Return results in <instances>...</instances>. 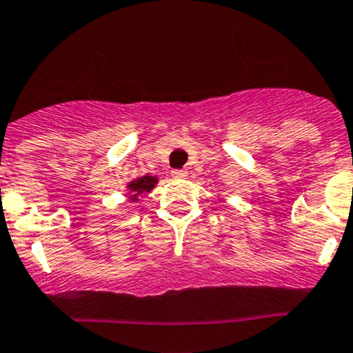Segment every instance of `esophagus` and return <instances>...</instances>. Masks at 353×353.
I'll list each match as a JSON object with an SVG mask.
<instances>
[{"mask_svg":"<svg viewBox=\"0 0 353 353\" xmlns=\"http://www.w3.org/2000/svg\"><path fill=\"white\" fill-rule=\"evenodd\" d=\"M172 176L177 177V179H184V177L188 176V170H184V169H176V170H172Z\"/></svg>","mask_w":353,"mask_h":353,"instance_id":"esophagus-1","label":"esophagus"}]
</instances>
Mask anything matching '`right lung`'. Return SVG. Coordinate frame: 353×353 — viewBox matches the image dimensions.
Instances as JSON below:
<instances>
[{
    "label": "right lung",
    "instance_id": "obj_1",
    "mask_svg": "<svg viewBox=\"0 0 353 353\" xmlns=\"http://www.w3.org/2000/svg\"><path fill=\"white\" fill-rule=\"evenodd\" d=\"M157 183H159V179H157V177H153V176H143V177H139V179L129 183L128 188L131 190V193H132L131 200L136 201V200H138V194L145 193V191H146V193H148V191H152L153 188H155Z\"/></svg>",
    "mask_w": 353,
    "mask_h": 353
}]
</instances>
